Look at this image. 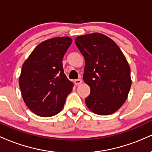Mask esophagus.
<instances>
[{
	"label": "esophagus",
	"instance_id": "obj_1",
	"mask_svg": "<svg viewBox=\"0 0 152 152\" xmlns=\"http://www.w3.org/2000/svg\"><path fill=\"white\" fill-rule=\"evenodd\" d=\"M74 83H75V84H76V86H77V85L81 84V83H82V80L81 79V78H78V79L75 80Z\"/></svg>",
	"mask_w": 152,
	"mask_h": 152
}]
</instances>
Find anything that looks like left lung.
Listing matches in <instances>:
<instances>
[{
  "mask_svg": "<svg viewBox=\"0 0 152 152\" xmlns=\"http://www.w3.org/2000/svg\"><path fill=\"white\" fill-rule=\"evenodd\" d=\"M75 43L86 62L83 78L91 89L87 107L99 115L113 114L126 102L132 85L124 55L113 40L99 33L78 36Z\"/></svg>",
  "mask_w": 152,
  "mask_h": 152,
  "instance_id": "8db88e82",
  "label": "left lung"
}]
</instances>
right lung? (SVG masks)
Returning <instances> with one entry per match:
<instances>
[{
	"mask_svg": "<svg viewBox=\"0 0 152 152\" xmlns=\"http://www.w3.org/2000/svg\"><path fill=\"white\" fill-rule=\"evenodd\" d=\"M72 43L69 37H56L38 44L22 66L19 86L24 102L42 117L61 111L74 84L64 74L62 60Z\"/></svg>",
	"mask_w": 152,
	"mask_h": 152,
	"instance_id": "1",
	"label": "right lung"
}]
</instances>
